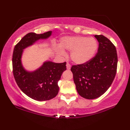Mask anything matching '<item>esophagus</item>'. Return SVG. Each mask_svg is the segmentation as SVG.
<instances>
[{
    "instance_id": "1",
    "label": "esophagus",
    "mask_w": 130,
    "mask_h": 130,
    "mask_svg": "<svg viewBox=\"0 0 130 130\" xmlns=\"http://www.w3.org/2000/svg\"><path fill=\"white\" fill-rule=\"evenodd\" d=\"M70 68H71V65H70V64L69 63H68V62H67V69L70 70Z\"/></svg>"
}]
</instances>
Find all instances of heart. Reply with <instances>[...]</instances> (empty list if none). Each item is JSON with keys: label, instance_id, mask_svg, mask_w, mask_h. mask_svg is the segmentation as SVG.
Masks as SVG:
<instances>
[{"label": "heart", "instance_id": "b5f03b06", "mask_svg": "<svg viewBox=\"0 0 130 130\" xmlns=\"http://www.w3.org/2000/svg\"><path fill=\"white\" fill-rule=\"evenodd\" d=\"M60 47L56 48L57 54L63 56L64 50L70 52V57L74 63L82 64L90 61L96 54L98 43L94 37L68 36L61 39Z\"/></svg>", "mask_w": 130, "mask_h": 130}]
</instances>
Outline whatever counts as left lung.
<instances>
[{
  "instance_id": "8db88e82",
  "label": "left lung",
  "mask_w": 130,
  "mask_h": 130,
  "mask_svg": "<svg viewBox=\"0 0 130 130\" xmlns=\"http://www.w3.org/2000/svg\"><path fill=\"white\" fill-rule=\"evenodd\" d=\"M94 37L99 42L96 55L88 62L71 68L77 93L87 99H96L107 91L113 82L118 66L113 43L103 35Z\"/></svg>"
}]
</instances>
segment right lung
I'll return each instance as SVG.
<instances>
[{
  "label": "right lung",
  "mask_w": 130,
  "mask_h": 130,
  "mask_svg": "<svg viewBox=\"0 0 130 130\" xmlns=\"http://www.w3.org/2000/svg\"><path fill=\"white\" fill-rule=\"evenodd\" d=\"M52 31L37 34L29 32L15 45L12 54V72L15 80L20 90L31 99L38 101H48L59 93L57 83L62 73L67 69L66 62L54 63L46 61L34 71H28L22 63L23 50L33 45L39 39H46Z\"/></svg>",
  "instance_id": "obj_1"
}]
</instances>
